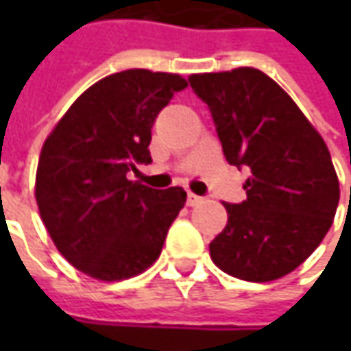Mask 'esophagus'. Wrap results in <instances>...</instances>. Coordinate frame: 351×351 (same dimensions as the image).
<instances>
[{"label":"esophagus","mask_w":351,"mask_h":351,"mask_svg":"<svg viewBox=\"0 0 351 351\" xmlns=\"http://www.w3.org/2000/svg\"><path fill=\"white\" fill-rule=\"evenodd\" d=\"M199 203H203V197H199L189 191V193H187V205H189V207H195Z\"/></svg>","instance_id":"obj_1"}]
</instances>
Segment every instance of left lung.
I'll list each match as a JSON object with an SVG mask.
<instances>
[{
    "label": "left lung",
    "instance_id": "1",
    "mask_svg": "<svg viewBox=\"0 0 351 351\" xmlns=\"http://www.w3.org/2000/svg\"><path fill=\"white\" fill-rule=\"evenodd\" d=\"M189 82L209 105L226 162L252 173L246 201L224 203L228 221L209 244L210 260L254 283L287 276L318 248L338 209L326 142L287 91L256 68L191 74Z\"/></svg>",
    "mask_w": 351,
    "mask_h": 351
}]
</instances>
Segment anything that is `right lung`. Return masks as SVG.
<instances>
[{
  "mask_svg": "<svg viewBox=\"0 0 351 351\" xmlns=\"http://www.w3.org/2000/svg\"><path fill=\"white\" fill-rule=\"evenodd\" d=\"M185 77L132 68L88 88L43 144L34 199L48 234L82 274L121 281L160 258L185 205L182 187L152 189L127 171L150 164L152 125Z\"/></svg>",
  "mask_w": 351,
  "mask_h": 351,
  "instance_id": "1",
  "label": "right lung"
}]
</instances>
